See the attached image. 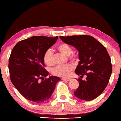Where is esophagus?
<instances>
[{
	"instance_id": "1",
	"label": "esophagus",
	"mask_w": 121,
	"mask_h": 121,
	"mask_svg": "<svg viewBox=\"0 0 121 121\" xmlns=\"http://www.w3.org/2000/svg\"><path fill=\"white\" fill-rule=\"evenodd\" d=\"M70 79H71V78H62V81H70Z\"/></svg>"
}]
</instances>
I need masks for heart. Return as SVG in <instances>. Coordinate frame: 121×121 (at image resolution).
Returning a JSON list of instances; mask_svg holds the SVG:
<instances>
[{"instance_id": "1", "label": "heart", "mask_w": 121, "mask_h": 121, "mask_svg": "<svg viewBox=\"0 0 121 121\" xmlns=\"http://www.w3.org/2000/svg\"><path fill=\"white\" fill-rule=\"evenodd\" d=\"M58 50L60 53L65 56H70L73 53V50L69 45L66 43H62L58 46ZM76 56L73 54L70 57V59L74 60L76 58ZM44 61L46 64L48 66H52L54 65L53 61V53L51 50H48L46 51L44 56ZM73 67L71 65L68 64L64 65H58L53 68L52 70L53 75L61 77H68L72 72Z\"/></svg>"}]
</instances>
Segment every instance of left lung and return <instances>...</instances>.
<instances>
[{
	"label": "left lung",
	"instance_id": "1",
	"mask_svg": "<svg viewBox=\"0 0 121 121\" xmlns=\"http://www.w3.org/2000/svg\"><path fill=\"white\" fill-rule=\"evenodd\" d=\"M65 43L70 45L78 52L79 61L75 73L83 77L78 79L79 86L74 92L78 99L90 101L97 98L107 86L112 72L111 59L101 43L89 35L60 36Z\"/></svg>",
	"mask_w": 121,
	"mask_h": 121
}]
</instances>
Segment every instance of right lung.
Instances as JSON below:
<instances>
[{
    "mask_svg": "<svg viewBox=\"0 0 121 121\" xmlns=\"http://www.w3.org/2000/svg\"><path fill=\"white\" fill-rule=\"evenodd\" d=\"M58 38V36H33L18 42L12 50L9 63L10 78L14 86L26 99L37 103L46 101L61 80L55 76L43 80L48 75L44 68V54Z\"/></svg>",
    "mask_w": 121,
    "mask_h": 121,
    "instance_id": "add662e5",
    "label": "right lung"
}]
</instances>
